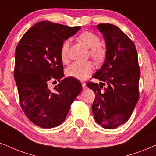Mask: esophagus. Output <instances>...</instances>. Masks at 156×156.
I'll return each mask as SVG.
<instances>
[{"label": "esophagus", "instance_id": "34e87169", "mask_svg": "<svg viewBox=\"0 0 156 156\" xmlns=\"http://www.w3.org/2000/svg\"><path fill=\"white\" fill-rule=\"evenodd\" d=\"M81 84H82V87H83V89H86V88H87V86H86V84L85 83L82 82V83H81Z\"/></svg>", "mask_w": 156, "mask_h": 156}]
</instances>
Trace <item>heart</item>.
Segmentation results:
<instances>
[{
    "label": "heart",
    "mask_w": 156,
    "mask_h": 156,
    "mask_svg": "<svg viewBox=\"0 0 156 156\" xmlns=\"http://www.w3.org/2000/svg\"><path fill=\"white\" fill-rule=\"evenodd\" d=\"M78 40L85 46L89 48V55L93 60L97 62L104 61L106 55V50L103 45L100 44V37L92 31H86L78 37ZM70 42L64 41L61 47L60 57L63 62L68 60V50ZM94 67L90 61L86 62H76L68 66L66 70V73L69 77L77 78L78 80H86L93 73Z\"/></svg>",
    "instance_id": "b5f03b06"
}]
</instances>
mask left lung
<instances>
[{"mask_svg": "<svg viewBox=\"0 0 156 156\" xmlns=\"http://www.w3.org/2000/svg\"><path fill=\"white\" fill-rule=\"evenodd\" d=\"M96 27L106 41V55L93 76L99 84L86 85L96 94L92 104L96 122L106 129H114L129 119L138 101V56L134 42L117 26L99 23Z\"/></svg>", "mask_w": 156, "mask_h": 156, "instance_id": "left-lung-1", "label": "left lung"}]
</instances>
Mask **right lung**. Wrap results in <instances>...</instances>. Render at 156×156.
<instances>
[{
    "label": "right lung",
    "mask_w": 156,
    "mask_h": 156,
    "mask_svg": "<svg viewBox=\"0 0 156 156\" xmlns=\"http://www.w3.org/2000/svg\"><path fill=\"white\" fill-rule=\"evenodd\" d=\"M80 29L50 21L31 27L18 43L15 51L14 78L20 105L31 122L42 128L60 125L70 105L82 90L79 80L64 77L60 50L65 39ZM51 80L60 83L53 90ZM56 81V80H55Z\"/></svg>",
    "instance_id": "1"
}]
</instances>
